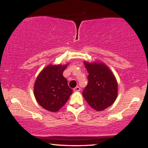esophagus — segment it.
<instances>
[{"mask_svg": "<svg viewBox=\"0 0 148 148\" xmlns=\"http://www.w3.org/2000/svg\"><path fill=\"white\" fill-rule=\"evenodd\" d=\"M81 90V88H80L79 86H76V88H74V92H79Z\"/></svg>", "mask_w": 148, "mask_h": 148, "instance_id": "obj_1", "label": "esophagus"}]
</instances>
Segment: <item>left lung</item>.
Wrapping results in <instances>:
<instances>
[{
	"mask_svg": "<svg viewBox=\"0 0 148 148\" xmlns=\"http://www.w3.org/2000/svg\"><path fill=\"white\" fill-rule=\"evenodd\" d=\"M88 72V83L83 96L88 104L96 111L106 109L115 101L118 84L114 75L107 66L99 62H84Z\"/></svg>",
	"mask_w": 148,
	"mask_h": 148,
	"instance_id": "8db88e82",
	"label": "left lung"
}]
</instances>
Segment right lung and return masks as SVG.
<instances>
[{
	"label": "right lung",
	"instance_id": "1",
	"mask_svg": "<svg viewBox=\"0 0 148 148\" xmlns=\"http://www.w3.org/2000/svg\"><path fill=\"white\" fill-rule=\"evenodd\" d=\"M67 64H49L40 73L34 86V95L42 108L56 112L64 106L72 93L62 75Z\"/></svg>",
	"mask_w": 148,
	"mask_h": 148
}]
</instances>
